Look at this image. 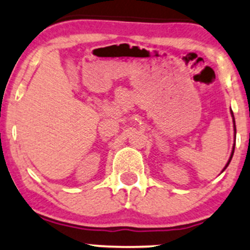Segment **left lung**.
I'll return each instance as SVG.
<instances>
[{"mask_svg": "<svg viewBox=\"0 0 250 250\" xmlns=\"http://www.w3.org/2000/svg\"><path fill=\"white\" fill-rule=\"evenodd\" d=\"M231 115H232V112H231ZM232 117H234V115H232ZM234 128H235V120H234ZM235 130H236V128H235ZM234 150H235V145H234V147H232V152H231V155H230V159H229V161H228V164H227V165H226V167H224V169L227 168L228 165H229V163H230V161H231V158H232V155H234Z\"/></svg>", "mask_w": 250, "mask_h": 250, "instance_id": "left-lung-1", "label": "left lung"}]
</instances>
